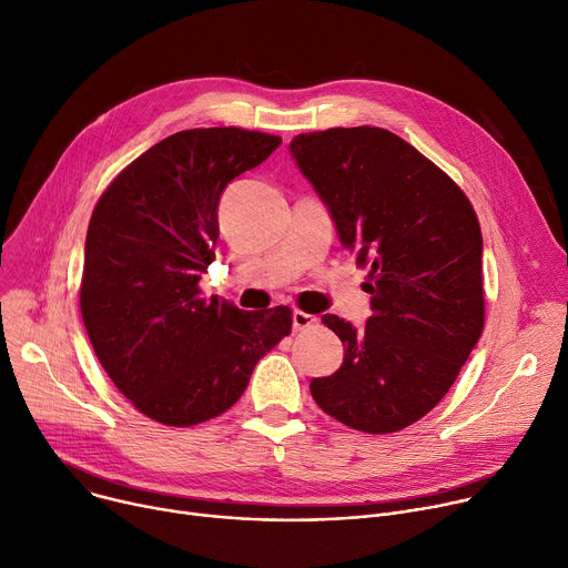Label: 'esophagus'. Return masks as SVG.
Segmentation results:
<instances>
[{"label": "esophagus", "instance_id": "esophagus-1", "mask_svg": "<svg viewBox=\"0 0 568 568\" xmlns=\"http://www.w3.org/2000/svg\"><path fill=\"white\" fill-rule=\"evenodd\" d=\"M317 320L313 317V315H307V313H301V311H294V315H292V328L294 331H303V328H307V326H313Z\"/></svg>", "mask_w": 568, "mask_h": 568}]
</instances>
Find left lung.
Wrapping results in <instances>:
<instances>
[{
	"label": "left lung",
	"instance_id": "left-lung-1",
	"mask_svg": "<svg viewBox=\"0 0 568 568\" xmlns=\"http://www.w3.org/2000/svg\"><path fill=\"white\" fill-rule=\"evenodd\" d=\"M290 153L335 222L339 242L369 267L374 315L342 339V367L313 378L317 405L348 428L385 435L444 398L485 326L483 233L474 205L435 163L378 126L298 133Z\"/></svg>",
	"mask_w": 568,
	"mask_h": 568
}]
</instances>
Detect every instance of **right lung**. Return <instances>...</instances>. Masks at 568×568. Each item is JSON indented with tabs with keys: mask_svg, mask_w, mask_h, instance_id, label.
<instances>
[{
	"mask_svg": "<svg viewBox=\"0 0 568 568\" xmlns=\"http://www.w3.org/2000/svg\"><path fill=\"white\" fill-rule=\"evenodd\" d=\"M278 144L235 126L181 131L146 149L94 205L83 324L101 367L153 422L185 428L220 417L292 331L287 305L246 313L199 290L224 187Z\"/></svg>",
	"mask_w": 568,
	"mask_h": 568,
	"instance_id": "right-lung-1",
	"label": "right lung"
}]
</instances>
